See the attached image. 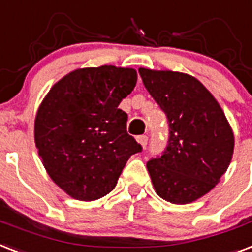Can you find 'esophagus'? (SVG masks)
Segmentation results:
<instances>
[{
  "mask_svg": "<svg viewBox=\"0 0 252 252\" xmlns=\"http://www.w3.org/2000/svg\"><path fill=\"white\" fill-rule=\"evenodd\" d=\"M136 140H138V143H139L142 147L146 148V146H147V142H148L147 135H139L138 138H136Z\"/></svg>",
  "mask_w": 252,
  "mask_h": 252,
  "instance_id": "obj_1",
  "label": "esophagus"
}]
</instances>
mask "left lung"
Segmentation results:
<instances>
[{"label": "left lung", "mask_w": 252, "mask_h": 252, "mask_svg": "<svg viewBox=\"0 0 252 252\" xmlns=\"http://www.w3.org/2000/svg\"><path fill=\"white\" fill-rule=\"evenodd\" d=\"M144 87L165 113L169 136L161 155L147 161L163 200L189 204L218 184L234 151V134L212 93L193 76L139 68Z\"/></svg>", "instance_id": "obj_1"}]
</instances>
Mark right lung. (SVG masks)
I'll return each mask as SVG.
<instances>
[{"instance_id": "obj_1", "label": "right lung", "mask_w": 252, "mask_h": 252, "mask_svg": "<svg viewBox=\"0 0 252 252\" xmlns=\"http://www.w3.org/2000/svg\"><path fill=\"white\" fill-rule=\"evenodd\" d=\"M136 84L132 68H81L59 80L35 117V144L47 173L69 196L93 201L114 189L128 158L142 151L118 109Z\"/></svg>"}]
</instances>
